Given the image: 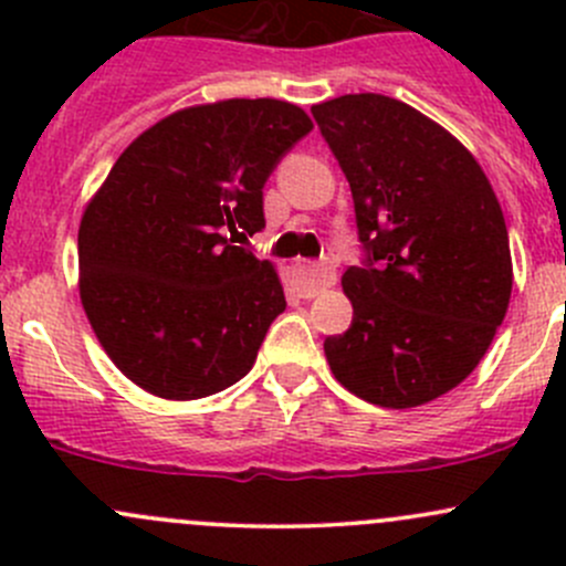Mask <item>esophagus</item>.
<instances>
[{
    "instance_id": "obj_1",
    "label": "esophagus",
    "mask_w": 566,
    "mask_h": 566,
    "mask_svg": "<svg viewBox=\"0 0 566 566\" xmlns=\"http://www.w3.org/2000/svg\"><path fill=\"white\" fill-rule=\"evenodd\" d=\"M301 293L304 295H317L319 290L331 287L336 282V273L328 262H310V265H301Z\"/></svg>"
}]
</instances>
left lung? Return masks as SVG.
<instances>
[{"label": "left lung", "instance_id": "1", "mask_svg": "<svg viewBox=\"0 0 566 566\" xmlns=\"http://www.w3.org/2000/svg\"><path fill=\"white\" fill-rule=\"evenodd\" d=\"M353 191L361 265L342 287L345 334L323 342L334 378L380 408H416L473 373L506 315L504 213L476 158L389 95L312 106Z\"/></svg>", "mask_w": 566, "mask_h": 566}]
</instances>
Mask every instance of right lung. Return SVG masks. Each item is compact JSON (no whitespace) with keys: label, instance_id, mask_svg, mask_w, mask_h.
<instances>
[{"label":"right lung","instance_id":"add662e5","mask_svg":"<svg viewBox=\"0 0 566 566\" xmlns=\"http://www.w3.org/2000/svg\"><path fill=\"white\" fill-rule=\"evenodd\" d=\"M310 130L287 101L232 98L125 147L78 227L84 312L125 378L199 399L254 367L287 301L271 262L232 243L265 227V180Z\"/></svg>","mask_w":566,"mask_h":566}]
</instances>
